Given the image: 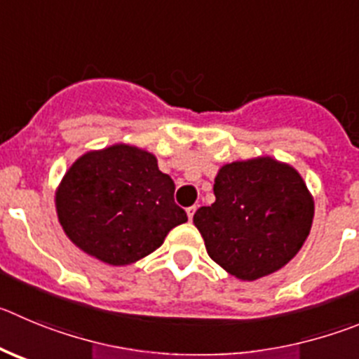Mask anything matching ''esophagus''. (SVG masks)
Wrapping results in <instances>:
<instances>
[{"label":"esophagus","mask_w":359,"mask_h":359,"mask_svg":"<svg viewBox=\"0 0 359 359\" xmlns=\"http://www.w3.org/2000/svg\"><path fill=\"white\" fill-rule=\"evenodd\" d=\"M195 212H196V205L187 207V217H189V219H193V216H195Z\"/></svg>","instance_id":"obj_1"}]
</instances>
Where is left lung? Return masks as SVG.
Returning <instances> with one entry per match:
<instances>
[{
    "mask_svg": "<svg viewBox=\"0 0 359 359\" xmlns=\"http://www.w3.org/2000/svg\"><path fill=\"white\" fill-rule=\"evenodd\" d=\"M216 202L193 223L216 264L241 280L285 266L306 241L313 200L294 168L271 157L226 164L214 179Z\"/></svg>",
    "mask_w": 359,
    "mask_h": 359,
    "instance_id": "obj_1",
    "label": "left lung"
}]
</instances>
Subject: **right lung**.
Returning <instances> with one entry per match:
<instances>
[{
  "instance_id": "right-lung-1",
  "label": "right lung",
  "mask_w": 359,
  "mask_h": 359,
  "mask_svg": "<svg viewBox=\"0 0 359 359\" xmlns=\"http://www.w3.org/2000/svg\"><path fill=\"white\" fill-rule=\"evenodd\" d=\"M172 177L145 150L113 145L79 157L63 177L56 210L76 246L111 266L143 259L187 214Z\"/></svg>"
}]
</instances>
